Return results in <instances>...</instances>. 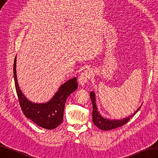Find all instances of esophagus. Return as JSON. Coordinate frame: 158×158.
Listing matches in <instances>:
<instances>
[{
  "label": "esophagus",
  "instance_id": "esophagus-1",
  "mask_svg": "<svg viewBox=\"0 0 158 158\" xmlns=\"http://www.w3.org/2000/svg\"><path fill=\"white\" fill-rule=\"evenodd\" d=\"M90 76H91V73L89 70H85L84 72H83L78 78V82H79L80 85L81 86L85 85L86 83L88 81V80L90 78Z\"/></svg>",
  "mask_w": 158,
  "mask_h": 158
}]
</instances>
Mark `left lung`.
<instances>
[{
	"instance_id": "obj_1",
	"label": "left lung",
	"mask_w": 158,
	"mask_h": 158,
	"mask_svg": "<svg viewBox=\"0 0 158 158\" xmlns=\"http://www.w3.org/2000/svg\"><path fill=\"white\" fill-rule=\"evenodd\" d=\"M90 99L92 102V107H93V110H92V121H93L94 124L98 127L100 129L104 130V131H108L111 130L113 129H116L119 127H121L122 125H125L126 123H127L131 118H132L135 113L138 112L141 108V106L138 108L135 113L131 114L129 116L126 118H123L120 120H117V119H114V120H111V119L105 118L102 115L99 113L98 111V108L97 106V104H96V97H95V93L94 92H91L90 94Z\"/></svg>"
}]
</instances>
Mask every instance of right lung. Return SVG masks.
I'll return each instance as SVG.
<instances>
[{
  "instance_id": "1",
  "label": "right lung",
  "mask_w": 158,
  "mask_h": 158,
  "mask_svg": "<svg viewBox=\"0 0 158 158\" xmlns=\"http://www.w3.org/2000/svg\"><path fill=\"white\" fill-rule=\"evenodd\" d=\"M16 61L17 56L14 61V79L19 102L23 113L27 118L42 128L46 129L56 128L63 121L64 110L67 98L78 88L76 78L69 80L61 85L54 96L48 102H33L27 98L19 86Z\"/></svg>"
}]
</instances>
